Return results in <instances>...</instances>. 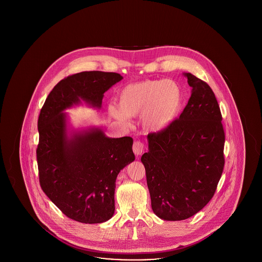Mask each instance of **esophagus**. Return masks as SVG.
Listing matches in <instances>:
<instances>
[{
	"label": "esophagus",
	"mask_w": 262,
	"mask_h": 262,
	"mask_svg": "<svg viewBox=\"0 0 262 262\" xmlns=\"http://www.w3.org/2000/svg\"><path fill=\"white\" fill-rule=\"evenodd\" d=\"M133 150H134V153L138 156V155H140L142 152H143V150H144V144L142 143V142H140V141H136L135 143H134V145H133Z\"/></svg>",
	"instance_id": "obj_1"
}]
</instances>
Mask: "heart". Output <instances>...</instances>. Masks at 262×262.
<instances>
[{
    "label": "heart",
    "instance_id": "heart-1",
    "mask_svg": "<svg viewBox=\"0 0 262 262\" xmlns=\"http://www.w3.org/2000/svg\"><path fill=\"white\" fill-rule=\"evenodd\" d=\"M120 109L110 104V115L123 123L128 117L140 116V123L148 133H161L172 125L182 109L183 92L172 79H146L128 84L118 96Z\"/></svg>",
    "mask_w": 262,
    "mask_h": 262
}]
</instances>
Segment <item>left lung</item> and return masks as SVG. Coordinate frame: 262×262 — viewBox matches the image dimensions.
<instances>
[{
    "label": "left lung",
    "mask_w": 262,
    "mask_h": 262,
    "mask_svg": "<svg viewBox=\"0 0 262 262\" xmlns=\"http://www.w3.org/2000/svg\"><path fill=\"white\" fill-rule=\"evenodd\" d=\"M191 95L179 119L147 136L145 167L153 212L166 221L185 220L213 198L224 168L225 134L210 86L185 74Z\"/></svg>",
    "instance_id": "1"
}]
</instances>
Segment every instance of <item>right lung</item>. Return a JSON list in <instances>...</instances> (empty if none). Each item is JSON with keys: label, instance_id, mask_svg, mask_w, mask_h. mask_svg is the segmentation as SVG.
<instances>
[{"label": "right lung", "instance_id": "right-lung-1", "mask_svg": "<svg viewBox=\"0 0 262 262\" xmlns=\"http://www.w3.org/2000/svg\"><path fill=\"white\" fill-rule=\"evenodd\" d=\"M122 79L104 72L70 75L53 88L39 115L40 186L66 216L80 223L112 218L116 179L135 161L134 140L108 137L96 126L71 129L64 111L81 103L101 109L104 93Z\"/></svg>", "mask_w": 262, "mask_h": 262}]
</instances>
